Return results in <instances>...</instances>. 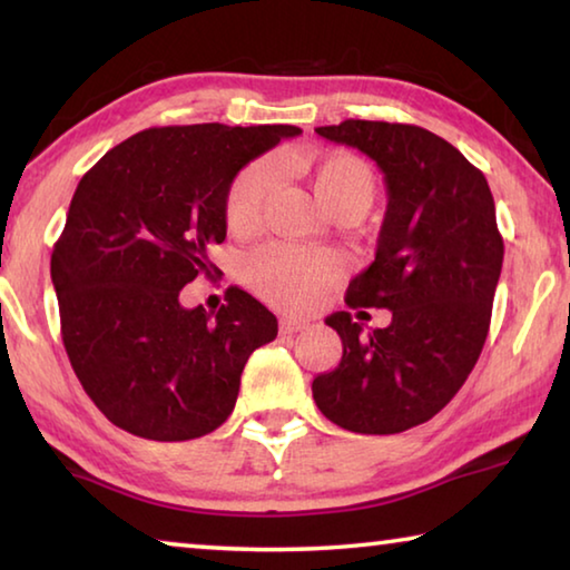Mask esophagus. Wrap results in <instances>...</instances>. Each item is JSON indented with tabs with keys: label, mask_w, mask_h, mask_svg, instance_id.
Listing matches in <instances>:
<instances>
[{
	"label": "esophagus",
	"mask_w": 570,
	"mask_h": 570,
	"mask_svg": "<svg viewBox=\"0 0 570 570\" xmlns=\"http://www.w3.org/2000/svg\"><path fill=\"white\" fill-rule=\"evenodd\" d=\"M306 322L304 320H294V316H284L282 320V324H278V330H282V334H296V332H302V330H306Z\"/></svg>",
	"instance_id": "1"
}]
</instances>
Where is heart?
<instances>
[{
	"label": "heart",
	"mask_w": 570,
	"mask_h": 570,
	"mask_svg": "<svg viewBox=\"0 0 570 570\" xmlns=\"http://www.w3.org/2000/svg\"><path fill=\"white\" fill-rule=\"evenodd\" d=\"M308 173L316 196L326 208L364 210L374 200V173L362 158L350 153H326L316 158H298ZM276 188L274 160L248 163L230 183L226 196V224L236 236L256 234L264 224L266 206ZM344 272V258L332 248H298L268 244L248 256L246 282L266 302L286 308H304L316 302L326 286Z\"/></svg>",
	"instance_id": "b5f03b06"
}]
</instances>
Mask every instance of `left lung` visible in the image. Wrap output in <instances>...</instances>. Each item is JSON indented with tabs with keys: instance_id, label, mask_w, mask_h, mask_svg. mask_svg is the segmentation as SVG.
Masks as SVG:
<instances>
[{
	"instance_id": "obj_1",
	"label": "left lung",
	"mask_w": 570,
	"mask_h": 570,
	"mask_svg": "<svg viewBox=\"0 0 570 570\" xmlns=\"http://www.w3.org/2000/svg\"><path fill=\"white\" fill-rule=\"evenodd\" d=\"M316 132L384 173L377 256L344 302L390 308L392 322L364 332L350 312L326 316L344 352L314 380V402L344 430L397 435L455 397L485 344L503 268L493 193L455 146L417 125L344 120Z\"/></svg>"
}]
</instances>
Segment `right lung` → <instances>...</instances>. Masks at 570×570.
<instances>
[{
	"instance_id": "obj_1",
	"label": "right lung",
	"mask_w": 570,
	"mask_h": 570,
	"mask_svg": "<svg viewBox=\"0 0 570 570\" xmlns=\"http://www.w3.org/2000/svg\"><path fill=\"white\" fill-rule=\"evenodd\" d=\"M296 125L148 128L105 153L77 183L52 250L60 330L82 390L130 435L180 442L214 432L240 372L278 324L244 288L216 316L183 308L180 288L210 276L226 238L236 173L294 138Z\"/></svg>"
}]
</instances>
